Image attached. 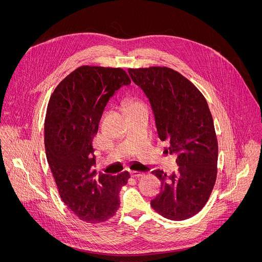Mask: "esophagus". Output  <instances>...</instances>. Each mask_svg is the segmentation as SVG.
<instances>
[{
    "instance_id": "34e87169",
    "label": "esophagus",
    "mask_w": 262,
    "mask_h": 262,
    "mask_svg": "<svg viewBox=\"0 0 262 262\" xmlns=\"http://www.w3.org/2000/svg\"><path fill=\"white\" fill-rule=\"evenodd\" d=\"M143 176H144V172L137 171V170L132 171V177H133V178H139V177H143Z\"/></svg>"
}]
</instances>
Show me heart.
Here are the masks:
<instances>
[{
  "instance_id": "1",
  "label": "heart",
  "mask_w": 262,
  "mask_h": 262,
  "mask_svg": "<svg viewBox=\"0 0 262 262\" xmlns=\"http://www.w3.org/2000/svg\"><path fill=\"white\" fill-rule=\"evenodd\" d=\"M139 105H142L140 102H137V101H129L128 102V108H132V107H135V106H139Z\"/></svg>"
}]
</instances>
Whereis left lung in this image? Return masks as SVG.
I'll return each mask as SVG.
<instances>
[{
  "mask_svg": "<svg viewBox=\"0 0 262 262\" xmlns=\"http://www.w3.org/2000/svg\"><path fill=\"white\" fill-rule=\"evenodd\" d=\"M133 81L149 99L166 152L177 156L178 171H152L162 183L151 207L162 216L184 221L199 213L217 176L219 144L207 100L199 89L166 67L128 69Z\"/></svg>",
  "mask_w": 262,
  "mask_h": 262,
  "instance_id": "obj_1",
  "label": "left lung"
}]
</instances>
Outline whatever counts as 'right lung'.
Instances as JSON below:
<instances>
[{
	"mask_svg": "<svg viewBox=\"0 0 262 262\" xmlns=\"http://www.w3.org/2000/svg\"><path fill=\"white\" fill-rule=\"evenodd\" d=\"M130 79L121 68L82 66L54 90L45 120V147L59 195L79 220L98 224L120 207L128 171L99 173L93 139L110 98Z\"/></svg>",
	"mask_w": 262,
	"mask_h": 262,
	"instance_id": "right-lung-1",
	"label": "right lung"
}]
</instances>
